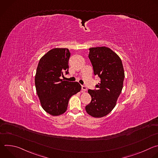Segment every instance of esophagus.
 Wrapping results in <instances>:
<instances>
[{
	"label": "esophagus",
	"mask_w": 158,
	"mask_h": 158,
	"mask_svg": "<svg viewBox=\"0 0 158 158\" xmlns=\"http://www.w3.org/2000/svg\"><path fill=\"white\" fill-rule=\"evenodd\" d=\"M87 91V87H86V86L82 85V92L83 93V92H85V91Z\"/></svg>",
	"instance_id": "34e87169"
}]
</instances>
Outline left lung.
<instances>
[{
	"instance_id": "left-lung-1",
	"label": "left lung",
	"mask_w": 158,
	"mask_h": 158,
	"mask_svg": "<svg viewBox=\"0 0 158 158\" xmlns=\"http://www.w3.org/2000/svg\"><path fill=\"white\" fill-rule=\"evenodd\" d=\"M89 58L95 76L100 77L97 89L88 90L92 100L85 106L87 113L94 118L107 115L116 105L122 91L124 71L119 56L107 47L89 49Z\"/></svg>"
}]
</instances>
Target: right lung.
<instances>
[{"label":"right lung","instance_id":"right-lung-1","mask_svg":"<svg viewBox=\"0 0 158 158\" xmlns=\"http://www.w3.org/2000/svg\"><path fill=\"white\" fill-rule=\"evenodd\" d=\"M70 56L68 49H52L40 58L37 67L35 85L37 96L43 109L54 116L64 114L71 97L81 89L79 82L60 78L64 73H69Z\"/></svg>","mask_w":158,"mask_h":158}]
</instances>
